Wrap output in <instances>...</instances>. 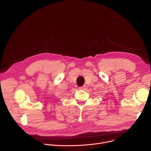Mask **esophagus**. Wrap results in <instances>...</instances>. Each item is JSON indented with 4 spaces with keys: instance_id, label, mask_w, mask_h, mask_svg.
<instances>
[{
    "instance_id": "obj_1",
    "label": "esophagus",
    "mask_w": 151,
    "mask_h": 151,
    "mask_svg": "<svg viewBox=\"0 0 151 151\" xmlns=\"http://www.w3.org/2000/svg\"><path fill=\"white\" fill-rule=\"evenodd\" d=\"M85 87H85V86L84 85V86H82V87H79V90H84V89L85 88Z\"/></svg>"
}]
</instances>
